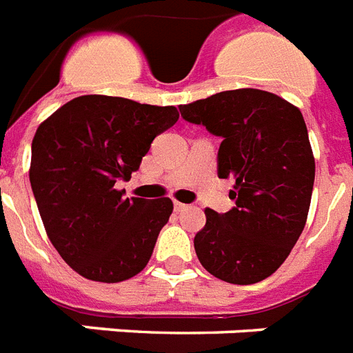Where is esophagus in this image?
<instances>
[{
	"mask_svg": "<svg viewBox=\"0 0 353 353\" xmlns=\"http://www.w3.org/2000/svg\"><path fill=\"white\" fill-rule=\"evenodd\" d=\"M173 208H174V211H176V213H180V211H184L185 208H188V205L182 204V202H179V200H174Z\"/></svg>",
	"mask_w": 353,
	"mask_h": 353,
	"instance_id": "obj_1",
	"label": "esophagus"
}]
</instances>
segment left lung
Segmentation results:
<instances>
[{"label":"left lung","mask_w":353,"mask_h":353,"mask_svg":"<svg viewBox=\"0 0 353 353\" xmlns=\"http://www.w3.org/2000/svg\"><path fill=\"white\" fill-rule=\"evenodd\" d=\"M180 114L222 138L216 171L235 179V208L205 210L194 235L200 264L231 284L270 277L303 233L312 200L315 160L303 114L261 89L216 92L180 105Z\"/></svg>","instance_id":"left-lung-1"}]
</instances>
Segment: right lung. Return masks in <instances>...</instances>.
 Returning <instances> with one entry per match:
<instances>
[{
    "mask_svg": "<svg viewBox=\"0 0 353 353\" xmlns=\"http://www.w3.org/2000/svg\"><path fill=\"white\" fill-rule=\"evenodd\" d=\"M176 107L87 94L67 101L32 140L30 188L52 246L81 277L122 283L148 266L173 213L171 199H125L151 142Z\"/></svg>",
    "mask_w": 353,
    "mask_h": 353,
    "instance_id": "add662e5",
    "label": "right lung"
}]
</instances>
